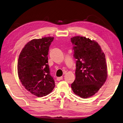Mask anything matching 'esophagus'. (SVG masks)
<instances>
[{
  "label": "esophagus",
  "instance_id": "1",
  "mask_svg": "<svg viewBox=\"0 0 123 123\" xmlns=\"http://www.w3.org/2000/svg\"><path fill=\"white\" fill-rule=\"evenodd\" d=\"M62 76H61V77H58L57 78V80L60 81L61 80H62Z\"/></svg>",
  "mask_w": 123,
  "mask_h": 123
}]
</instances>
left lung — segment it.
Returning <instances> with one entry per match:
<instances>
[{
  "label": "left lung",
  "mask_w": 123,
  "mask_h": 123,
  "mask_svg": "<svg viewBox=\"0 0 123 123\" xmlns=\"http://www.w3.org/2000/svg\"><path fill=\"white\" fill-rule=\"evenodd\" d=\"M71 42L76 68L71 87L75 94L87 98L96 94L107 79L105 55L95 40L78 36L72 38Z\"/></svg>",
  "instance_id": "left-lung-1"
}]
</instances>
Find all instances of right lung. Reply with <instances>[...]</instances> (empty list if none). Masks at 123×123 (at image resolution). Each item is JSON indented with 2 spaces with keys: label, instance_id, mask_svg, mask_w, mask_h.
Listing matches in <instances>:
<instances>
[{
  "label": "right lung",
  "instance_id": "right-lung-1",
  "mask_svg": "<svg viewBox=\"0 0 123 123\" xmlns=\"http://www.w3.org/2000/svg\"><path fill=\"white\" fill-rule=\"evenodd\" d=\"M53 40L51 37L32 39L25 46L19 56V78L27 91L38 97L48 95L55 86L47 56Z\"/></svg>",
  "mask_w": 123,
  "mask_h": 123
}]
</instances>
